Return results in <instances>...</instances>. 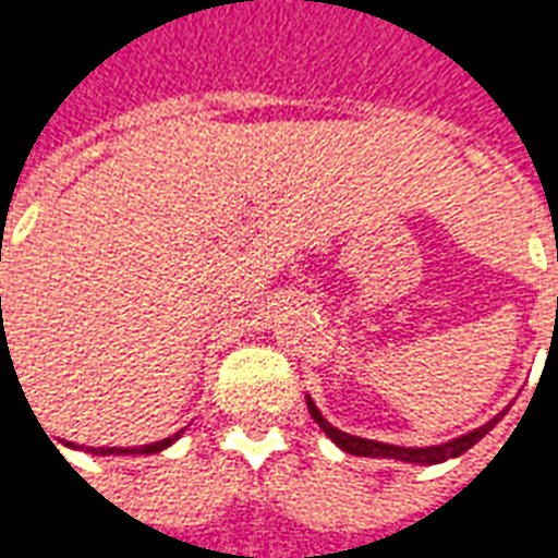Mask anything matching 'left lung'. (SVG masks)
<instances>
[{
    "label": "left lung",
    "instance_id": "8db88e82",
    "mask_svg": "<svg viewBox=\"0 0 558 558\" xmlns=\"http://www.w3.org/2000/svg\"><path fill=\"white\" fill-rule=\"evenodd\" d=\"M307 412H311V418L323 427L331 442L343 448L347 454L355 457H388V460H403V463H418V466H433V463H445V460H451V457L466 454L472 445L484 439L487 433L502 421L505 412H499L496 418H490L487 424H481L478 430H469L463 436H457V439H448L442 445H427V448H403V445H388V442H376V439H362V436H352V433L338 430L335 424H328L323 418V412L316 410V403L307 398Z\"/></svg>",
    "mask_w": 558,
    "mask_h": 558
}]
</instances>
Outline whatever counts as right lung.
I'll return each instance as SVG.
<instances>
[{
    "instance_id": "right-lung-1",
    "label": "right lung",
    "mask_w": 558,
    "mask_h": 558,
    "mask_svg": "<svg viewBox=\"0 0 558 558\" xmlns=\"http://www.w3.org/2000/svg\"><path fill=\"white\" fill-rule=\"evenodd\" d=\"M2 302V299H0ZM182 436V430L175 433V436H167V439H160V442H151V445H140V448H86L92 454H158L163 448H170L175 439Z\"/></svg>"
}]
</instances>
